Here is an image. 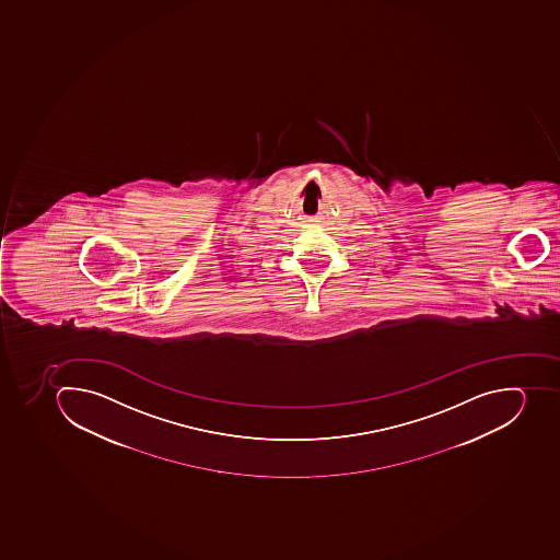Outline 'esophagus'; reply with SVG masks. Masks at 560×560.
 Instances as JSON below:
<instances>
[{
  "mask_svg": "<svg viewBox=\"0 0 560 560\" xmlns=\"http://www.w3.org/2000/svg\"><path fill=\"white\" fill-rule=\"evenodd\" d=\"M311 221H313V219H311Z\"/></svg>",
  "mask_w": 560,
  "mask_h": 560,
  "instance_id": "obj_1",
  "label": "esophagus"
}]
</instances>
